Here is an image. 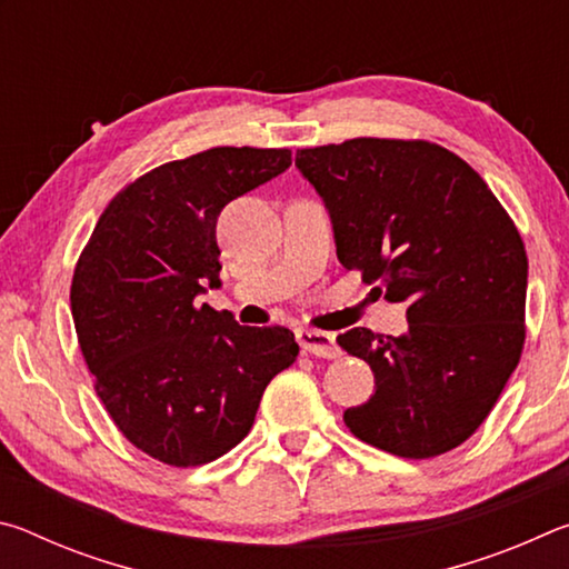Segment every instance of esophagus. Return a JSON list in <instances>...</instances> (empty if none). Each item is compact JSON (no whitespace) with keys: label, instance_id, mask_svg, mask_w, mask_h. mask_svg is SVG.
Wrapping results in <instances>:
<instances>
[{"label":"esophagus","instance_id":"obj_1","mask_svg":"<svg viewBox=\"0 0 569 569\" xmlns=\"http://www.w3.org/2000/svg\"><path fill=\"white\" fill-rule=\"evenodd\" d=\"M296 341L301 346L303 353L311 356H321V359H336L341 353L339 343H336L333 333L326 331H316V329H298L296 331Z\"/></svg>","mask_w":569,"mask_h":569}]
</instances>
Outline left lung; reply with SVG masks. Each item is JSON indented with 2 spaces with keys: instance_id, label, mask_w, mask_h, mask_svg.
Wrapping results in <instances>:
<instances>
[{
  "instance_id": "left-lung-1",
  "label": "left lung",
  "mask_w": 569,
  "mask_h": 569,
  "mask_svg": "<svg viewBox=\"0 0 569 569\" xmlns=\"http://www.w3.org/2000/svg\"><path fill=\"white\" fill-rule=\"evenodd\" d=\"M296 166L323 198L336 256L409 329L341 333L377 391L343 421L366 445L429 459L467 441L502 393L525 346L527 253L475 168L427 140L353 138L306 148Z\"/></svg>"
}]
</instances>
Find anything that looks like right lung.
Instances as JSON below:
<instances>
[{
  "mask_svg": "<svg viewBox=\"0 0 569 569\" xmlns=\"http://www.w3.org/2000/svg\"><path fill=\"white\" fill-rule=\"evenodd\" d=\"M291 166L286 148H210L146 172L104 208L74 266L72 321L94 391L130 445L170 467L243 441L278 371L283 326H240L198 303L220 288V210Z\"/></svg>",
  "mask_w": 569,
  "mask_h": 569,
  "instance_id": "add662e5",
  "label": "right lung"
}]
</instances>
